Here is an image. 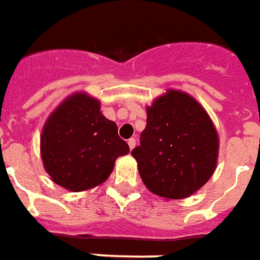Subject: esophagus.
Instances as JSON below:
<instances>
[{"label": "esophagus", "instance_id": "34e87169", "mask_svg": "<svg viewBox=\"0 0 260 260\" xmlns=\"http://www.w3.org/2000/svg\"><path fill=\"white\" fill-rule=\"evenodd\" d=\"M128 146H129V148H131V150H134V148H135V146H136V139L131 138L129 140H128Z\"/></svg>", "mask_w": 260, "mask_h": 260}]
</instances>
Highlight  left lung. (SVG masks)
<instances>
[{
  "label": "left lung",
  "instance_id": "left-lung-1",
  "mask_svg": "<svg viewBox=\"0 0 260 260\" xmlns=\"http://www.w3.org/2000/svg\"><path fill=\"white\" fill-rule=\"evenodd\" d=\"M218 148L217 129L205 108L187 92L168 90L147 108V124L132 156L152 193L184 199L213 176Z\"/></svg>",
  "mask_w": 260,
  "mask_h": 260
}]
</instances>
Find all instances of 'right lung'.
<instances>
[{
    "mask_svg": "<svg viewBox=\"0 0 260 260\" xmlns=\"http://www.w3.org/2000/svg\"><path fill=\"white\" fill-rule=\"evenodd\" d=\"M116 122L101 113V104L76 92L51 113L41 136L45 170L55 184L80 192L102 184L118 156L129 146L118 136Z\"/></svg>",
    "mask_w": 260,
    "mask_h": 260,
    "instance_id": "add662e5",
    "label": "right lung"
}]
</instances>
